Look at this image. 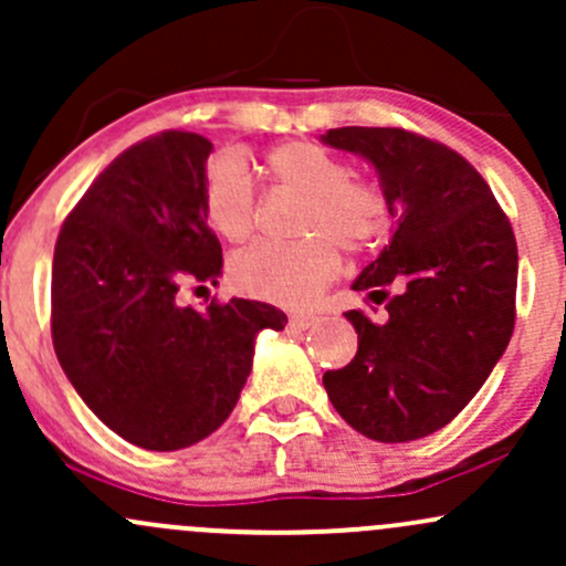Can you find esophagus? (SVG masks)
<instances>
[{
	"instance_id": "34e87169",
	"label": "esophagus",
	"mask_w": 566,
	"mask_h": 566,
	"mask_svg": "<svg viewBox=\"0 0 566 566\" xmlns=\"http://www.w3.org/2000/svg\"><path fill=\"white\" fill-rule=\"evenodd\" d=\"M313 324H315V318H313V315H307V313H294L289 318L291 329H310Z\"/></svg>"
}]
</instances>
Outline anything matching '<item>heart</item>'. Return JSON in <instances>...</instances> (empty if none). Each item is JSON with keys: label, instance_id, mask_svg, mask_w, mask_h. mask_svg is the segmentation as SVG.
Segmentation results:
<instances>
[{"label": "heart", "instance_id": "1", "mask_svg": "<svg viewBox=\"0 0 566 566\" xmlns=\"http://www.w3.org/2000/svg\"><path fill=\"white\" fill-rule=\"evenodd\" d=\"M275 184L305 193L300 242H256L232 261V283L242 294L296 307L313 300L337 275L339 253L373 248L388 232V202L378 184L350 178V167L332 150L305 139L275 145L264 156ZM205 216L218 234L242 242L253 234L259 197L245 161L237 154L210 159L205 172Z\"/></svg>", "mask_w": 566, "mask_h": 566}]
</instances>
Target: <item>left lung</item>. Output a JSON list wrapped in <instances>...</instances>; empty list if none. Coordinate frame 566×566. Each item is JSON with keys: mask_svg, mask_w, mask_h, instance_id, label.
<instances>
[{"mask_svg": "<svg viewBox=\"0 0 566 566\" xmlns=\"http://www.w3.org/2000/svg\"><path fill=\"white\" fill-rule=\"evenodd\" d=\"M329 148L373 164L397 229L350 289L386 313L345 318L354 361L324 375L334 410L378 442L421 440L475 397L515 324L518 248L507 216L470 161L405 129L343 126Z\"/></svg>", "mask_w": 566, "mask_h": 566, "instance_id": "obj_1", "label": "left lung"}]
</instances>
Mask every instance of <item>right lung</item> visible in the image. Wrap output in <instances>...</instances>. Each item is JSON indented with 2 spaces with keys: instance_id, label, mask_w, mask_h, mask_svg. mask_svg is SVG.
Wrapping results in <instances>:
<instances>
[{
  "instance_id": "1",
  "label": "right lung",
  "mask_w": 566,
  "mask_h": 566,
  "mask_svg": "<svg viewBox=\"0 0 566 566\" xmlns=\"http://www.w3.org/2000/svg\"><path fill=\"white\" fill-rule=\"evenodd\" d=\"M212 143L164 132L107 164L66 216L53 253L51 332L88 410L145 451L212 434L240 399L261 329L289 318L264 302L178 305L186 283L221 277L205 216Z\"/></svg>"
}]
</instances>
